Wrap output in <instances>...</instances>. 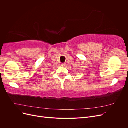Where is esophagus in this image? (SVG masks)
Instances as JSON below:
<instances>
[{
  "mask_svg": "<svg viewBox=\"0 0 128 128\" xmlns=\"http://www.w3.org/2000/svg\"><path fill=\"white\" fill-rule=\"evenodd\" d=\"M66 66V64H64V63H62V64H61V66L62 67H65Z\"/></svg>",
  "mask_w": 128,
  "mask_h": 128,
  "instance_id": "1",
  "label": "esophagus"
}]
</instances>
